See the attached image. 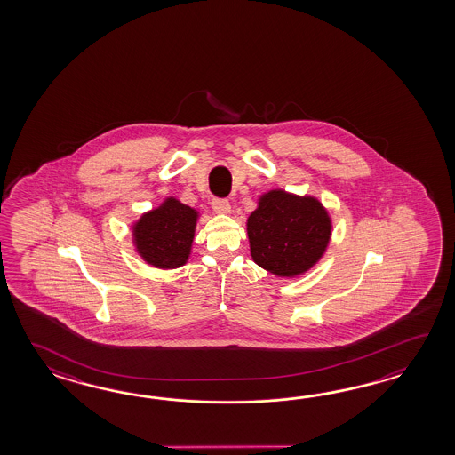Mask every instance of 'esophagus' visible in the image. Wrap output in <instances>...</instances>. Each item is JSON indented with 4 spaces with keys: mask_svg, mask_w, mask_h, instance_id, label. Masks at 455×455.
Wrapping results in <instances>:
<instances>
[{
    "mask_svg": "<svg viewBox=\"0 0 455 455\" xmlns=\"http://www.w3.org/2000/svg\"><path fill=\"white\" fill-rule=\"evenodd\" d=\"M214 212L220 214H229L231 213V204H229V200H226V198H213Z\"/></svg>",
    "mask_w": 455,
    "mask_h": 455,
    "instance_id": "34e87169",
    "label": "esophagus"
}]
</instances>
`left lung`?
<instances>
[{
    "label": "left lung",
    "instance_id": "1",
    "mask_svg": "<svg viewBox=\"0 0 455 455\" xmlns=\"http://www.w3.org/2000/svg\"><path fill=\"white\" fill-rule=\"evenodd\" d=\"M247 234L259 267L294 278L310 270L327 251L331 221L317 198L270 190L249 216Z\"/></svg>",
    "mask_w": 455,
    "mask_h": 455
}]
</instances>
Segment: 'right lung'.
Segmentation results:
<instances>
[{"label":"right lung","mask_w":455,"mask_h":455,"mask_svg":"<svg viewBox=\"0 0 455 455\" xmlns=\"http://www.w3.org/2000/svg\"><path fill=\"white\" fill-rule=\"evenodd\" d=\"M196 220V210L180 204L174 196L165 198L133 224L136 251L156 268L182 267L192 251Z\"/></svg>","instance_id":"obj_1"}]
</instances>
